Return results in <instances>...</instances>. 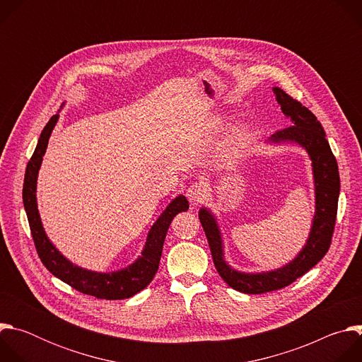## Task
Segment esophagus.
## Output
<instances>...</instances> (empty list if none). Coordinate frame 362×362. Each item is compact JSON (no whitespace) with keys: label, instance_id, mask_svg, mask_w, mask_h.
Instances as JSON below:
<instances>
[{"label":"esophagus","instance_id":"34e87169","mask_svg":"<svg viewBox=\"0 0 362 362\" xmlns=\"http://www.w3.org/2000/svg\"><path fill=\"white\" fill-rule=\"evenodd\" d=\"M206 194H208V190H206L204 186L197 185V183L192 185V186L186 190V196H187V199H189V202H190L192 204L200 203V202L206 197Z\"/></svg>","mask_w":362,"mask_h":362}]
</instances>
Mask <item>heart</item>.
I'll return each instance as SVG.
<instances>
[{
	"label": "heart",
	"mask_w": 362,
	"mask_h": 362,
	"mask_svg": "<svg viewBox=\"0 0 362 362\" xmlns=\"http://www.w3.org/2000/svg\"><path fill=\"white\" fill-rule=\"evenodd\" d=\"M255 136V127L250 123L242 124L233 134L230 144L228 147V153L230 158H238L249 147L252 139Z\"/></svg>",
	"instance_id": "heart-1"
}]
</instances>
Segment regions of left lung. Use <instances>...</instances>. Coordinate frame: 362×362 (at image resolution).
Instances as JSON below:
<instances>
[{"instance_id":"left-lung-1","label":"left lung","mask_w":362,"mask_h":362,"mask_svg":"<svg viewBox=\"0 0 362 362\" xmlns=\"http://www.w3.org/2000/svg\"><path fill=\"white\" fill-rule=\"evenodd\" d=\"M272 91L282 113L289 119L291 126L272 134L267 140V144H296L308 153L313 166L315 212L306 242L292 261L271 271L243 272L235 269L226 261L218 218L209 208L202 206L199 209V219L208 238L214 264L222 279L230 288L243 293H265L281 289L314 268L329 249L337 218L339 173L324 127L311 110H308L284 90L274 87Z\"/></svg>"}]
</instances>
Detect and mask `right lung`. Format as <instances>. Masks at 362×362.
Listing matches in <instances>:
<instances>
[{
  "instance_id": "1",
  "label": "right lung",
  "mask_w": 362,
  "mask_h": 362,
  "mask_svg": "<svg viewBox=\"0 0 362 362\" xmlns=\"http://www.w3.org/2000/svg\"><path fill=\"white\" fill-rule=\"evenodd\" d=\"M59 119L60 115L57 113L49 119V122L42 129L24 176L23 202L35 249L44 267L54 276L60 278L74 289L101 299L130 298L143 291L151 282L153 276L156 275L168 229L177 214L186 212L189 209V202L183 194H177L175 199H172L156 222L151 225L141 255L133 264L113 272L90 271L73 264L48 239L37 204L38 170L42 163V156L45 154L49 136L53 133Z\"/></svg>"
}]
</instances>
